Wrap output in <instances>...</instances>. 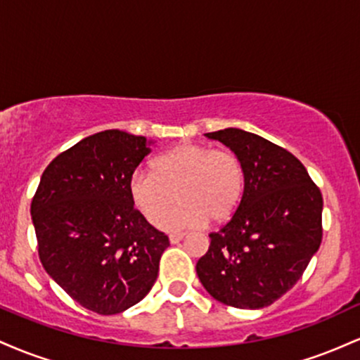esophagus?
<instances>
[{
    "instance_id": "obj_1",
    "label": "esophagus",
    "mask_w": 360,
    "mask_h": 360,
    "mask_svg": "<svg viewBox=\"0 0 360 360\" xmlns=\"http://www.w3.org/2000/svg\"><path fill=\"white\" fill-rule=\"evenodd\" d=\"M184 238V233H171L169 235V242L171 243H179Z\"/></svg>"
}]
</instances>
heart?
<instances>
[{"label":"heart","instance_id":"obj_1","mask_svg":"<svg viewBox=\"0 0 360 360\" xmlns=\"http://www.w3.org/2000/svg\"><path fill=\"white\" fill-rule=\"evenodd\" d=\"M245 172L230 150L186 142L152 162V174L135 172L128 181L131 205L152 225L162 220L174 194L180 205L162 221L164 230H183L229 220L240 205Z\"/></svg>","mask_w":360,"mask_h":360}]
</instances>
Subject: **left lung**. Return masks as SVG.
<instances>
[{"label":"left lung","instance_id":"obj_1","mask_svg":"<svg viewBox=\"0 0 360 360\" xmlns=\"http://www.w3.org/2000/svg\"><path fill=\"white\" fill-rule=\"evenodd\" d=\"M240 159L245 184L237 212L198 260L206 291L242 309L269 307L289 291L321 243V200L303 164L269 140L240 130L205 134Z\"/></svg>","mask_w":360,"mask_h":360}]
</instances>
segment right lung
I'll return each instance as SVG.
<instances>
[{
  "label": "right lung",
  "mask_w": 360,
  "mask_h": 360,
  "mask_svg": "<svg viewBox=\"0 0 360 360\" xmlns=\"http://www.w3.org/2000/svg\"><path fill=\"white\" fill-rule=\"evenodd\" d=\"M152 146L122 130L89 135L49 164L32 201L44 269L98 315L146 298L169 247L128 198V181Z\"/></svg>",
  "instance_id": "add662e5"
}]
</instances>
